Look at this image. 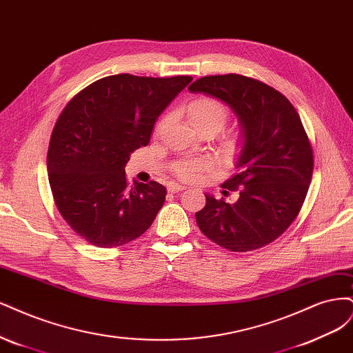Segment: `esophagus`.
Returning a JSON list of instances; mask_svg holds the SVG:
<instances>
[{
  "mask_svg": "<svg viewBox=\"0 0 353 353\" xmlns=\"http://www.w3.org/2000/svg\"><path fill=\"white\" fill-rule=\"evenodd\" d=\"M185 189H186V186H181V185H177V183L168 185V192L170 193H177V192H181V190H185Z\"/></svg>",
  "mask_w": 353,
  "mask_h": 353,
  "instance_id": "34e87169",
  "label": "esophagus"
}]
</instances>
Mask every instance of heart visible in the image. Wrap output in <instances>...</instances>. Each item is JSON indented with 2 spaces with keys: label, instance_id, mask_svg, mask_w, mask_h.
Returning a JSON list of instances; mask_svg holds the SVG:
<instances>
[{
  "label": "heart",
  "instance_id": "heart-1",
  "mask_svg": "<svg viewBox=\"0 0 353 353\" xmlns=\"http://www.w3.org/2000/svg\"><path fill=\"white\" fill-rule=\"evenodd\" d=\"M188 114L196 130L220 132L229 119V108L221 101L208 97H201L192 101L188 107ZM225 151L233 152L239 146V136L236 133L227 134L223 139ZM212 164L208 160H183L174 167V172L180 179H195L203 170H210Z\"/></svg>",
  "mask_w": 353,
  "mask_h": 353
}]
</instances>
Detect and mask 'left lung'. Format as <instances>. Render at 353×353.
Returning <instances> with one entry per match:
<instances>
[{"instance_id": "1", "label": "left lung", "mask_w": 353, "mask_h": 353, "mask_svg": "<svg viewBox=\"0 0 353 353\" xmlns=\"http://www.w3.org/2000/svg\"><path fill=\"white\" fill-rule=\"evenodd\" d=\"M188 89L229 105L242 132L237 173L223 183L239 198L227 202L205 193L196 224L233 252L268 245L296 219L312 177V148L298 111L279 90L241 74L205 76Z\"/></svg>"}]
</instances>
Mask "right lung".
I'll list each match as a JSON object with an SVG mask.
<instances>
[{
    "mask_svg": "<svg viewBox=\"0 0 353 353\" xmlns=\"http://www.w3.org/2000/svg\"><path fill=\"white\" fill-rule=\"evenodd\" d=\"M190 82V76L114 74L81 90L63 110L48 146L50 186L63 219L89 243L116 248L150 229L167 190L157 181L129 188L124 165Z\"/></svg>",
    "mask_w": 353,
    "mask_h": 353,
    "instance_id": "right-lung-1",
    "label": "right lung"
}]
</instances>
